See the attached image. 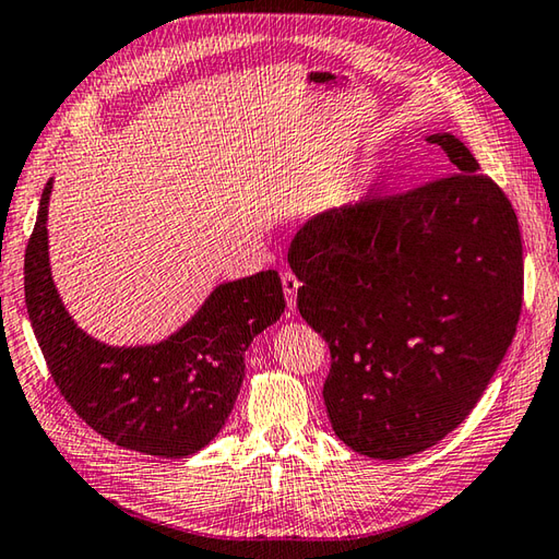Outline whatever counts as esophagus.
Masks as SVG:
<instances>
[{
  "mask_svg": "<svg viewBox=\"0 0 559 559\" xmlns=\"http://www.w3.org/2000/svg\"><path fill=\"white\" fill-rule=\"evenodd\" d=\"M298 288H300V281L295 278L290 271L283 273V293H286L288 310H295V305H298Z\"/></svg>",
  "mask_w": 559,
  "mask_h": 559,
  "instance_id": "obj_1",
  "label": "esophagus"
}]
</instances>
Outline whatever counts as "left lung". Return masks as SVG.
Listing matches in <instances>:
<instances>
[{
  "label": "left lung",
  "instance_id": "obj_1",
  "mask_svg": "<svg viewBox=\"0 0 559 559\" xmlns=\"http://www.w3.org/2000/svg\"><path fill=\"white\" fill-rule=\"evenodd\" d=\"M457 174L310 217L288 247L298 310L330 344L324 404L352 451L400 461L483 397L516 334L523 249L504 191L453 133Z\"/></svg>",
  "mask_w": 559,
  "mask_h": 559
}]
</instances>
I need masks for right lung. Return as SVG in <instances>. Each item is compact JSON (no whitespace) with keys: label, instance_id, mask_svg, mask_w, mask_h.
<instances>
[{"label":"right lung","instance_id":"add662e5","mask_svg":"<svg viewBox=\"0 0 559 559\" xmlns=\"http://www.w3.org/2000/svg\"><path fill=\"white\" fill-rule=\"evenodd\" d=\"M52 179L26 247L28 320L70 407L120 448L186 457L225 426L245 380V352L286 310L276 271L217 283L199 310L157 344L111 346L86 334L55 288L48 251Z\"/></svg>","mask_w":559,"mask_h":559}]
</instances>
